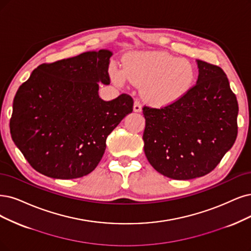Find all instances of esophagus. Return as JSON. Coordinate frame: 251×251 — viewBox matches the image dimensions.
<instances>
[{"mask_svg": "<svg viewBox=\"0 0 251 251\" xmlns=\"http://www.w3.org/2000/svg\"><path fill=\"white\" fill-rule=\"evenodd\" d=\"M133 110L136 111V113H140V111H142V104H141V101L140 100H135L134 101Z\"/></svg>", "mask_w": 251, "mask_h": 251, "instance_id": "obj_1", "label": "esophagus"}]
</instances>
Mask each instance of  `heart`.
I'll return each mask as SVG.
<instances>
[{
	"instance_id": "heart-1",
	"label": "heart",
	"mask_w": 251,
	"mask_h": 251,
	"mask_svg": "<svg viewBox=\"0 0 251 251\" xmlns=\"http://www.w3.org/2000/svg\"><path fill=\"white\" fill-rule=\"evenodd\" d=\"M110 74L119 83L129 78L137 85H145V97L159 105L180 98L193 79L191 65L166 52L133 53L127 59L125 68L113 67Z\"/></svg>"
}]
</instances>
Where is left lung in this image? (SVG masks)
Instances as JSON below:
<instances>
[{"instance_id":"left-lung-1","label":"left lung","mask_w":251,"mask_h":251,"mask_svg":"<svg viewBox=\"0 0 251 251\" xmlns=\"http://www.w3.org/2000/svg\"><path fill=\"white\" fill-rule=\"evenodd\" d=\"M194 86L170 104L144 105V150L153 168L175 180L214 170L238 134V101L220 67L198 60Z\"/></svg>"}]
</instances>
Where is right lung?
<instances>
[{
	"mask_svg": "<svg viewBox=\"0 0 251 251\" xmlns=\"http://www.w3.org/2000/svg\"><path fill=\"white\" fill-rule=\"evenodd\" d=\"M110 57L101 50L43 63L18 88L10 133L35 171L67 180L98 165L107 136L133 110L125 93L110 101L98 95V81L110 82Z\"/></svg>",
	"mask_w": 251,
	"mask_h": 251,
	"instance_id": "obj_1",
	"label": "right lung"
}]
</instances>
